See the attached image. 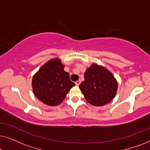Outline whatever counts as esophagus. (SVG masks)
<instances>
[{
  "mask_svg": "<svg viewBox=\"0 0 150 150\" xmlns=\"http://www.w3.org/2000/svg\"><path fill=\"white\" fill-rule=\"evenodd\" d=\"M81 81H80V80H79V81H76L75 82V84H76V85H77V86H79L80 84H81Z\"/></svg>",
  "mask_w": 150,
  "mask_h": 150,
  "instance_id": "34e87169",
  "label": "esophagus"
}]
</instances>
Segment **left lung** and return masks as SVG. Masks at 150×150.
Returning a JSON list of instances; mask_svg holds the SVG:
<instances>
[{
    "instance_id": "1",
    "label": "left lung",
    "mask_w": 150,
    "mask_h": 150,
    "mask_svg": "<svg viewBox=\"0 0 150 150\" xmlns=\"http://www.w3.org/2000/svg\"><path fill=\"white\" fill-rule=\"evenodd\" d=\"M85 81L79 86L80 89L89 104L102 106L109 103L117 91V81L107 69L96 63H92L85 72Z\"/></svg>"
}]
</instances>
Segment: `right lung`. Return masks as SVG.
<instances>
[{
	"mask_svg": "<svg viewBox=\"0 0 150 150\" xmlns=\"http://www.w3.org/2000/svg\"><path fill=\"white\" fill-rule=\"evenodd\" d=\"M74 85L59 58L50 59L43 65L32 79L34 95L41 102L49 106L61 104Z\"/></svg>",
	"mask_w": 150,
	"mask_h": 150,
	"instance_id": "obj_1",
	"label": "right lung"
}]
</instances>
